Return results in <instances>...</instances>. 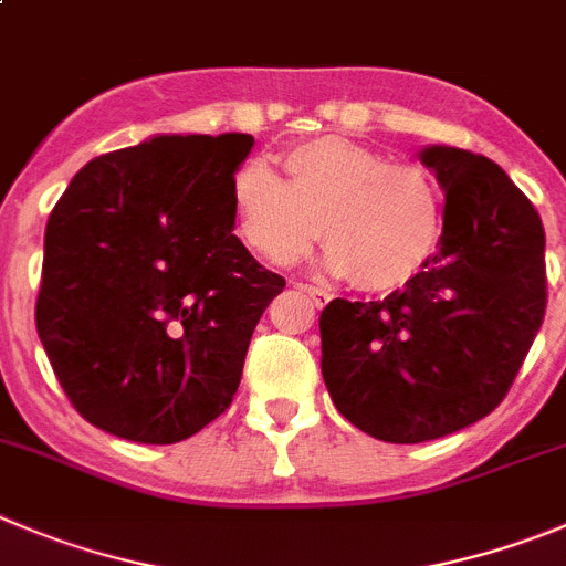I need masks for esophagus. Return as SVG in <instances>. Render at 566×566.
Segmentation results:
<instances>
[{"instance_id": "34e87169", "label": "esophagus", "mask_w": 566, "mask_h": 566, "mask_svg": "<svg viewBox=\"0 0 566 566\" xmlns=\"http://www.w3.org/2000/svg\"><path fill=\"white\" fill-rule=\"evenodd\" d=\"M297 289H300V292H303V294H308V297L314 300V303H317V305H325V303H328V300H331V294L325 292V289L311 286V283H297Z\"/></svg>"}]
</instances>
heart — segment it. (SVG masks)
I'll use <instances>...</instances> for the list:
<instances>
[{
  "label": "heart",
  "mask_w": 566,
  "mask_h": 566,
  "mask_svg": "<svg viewBox=\"0 0 566 566\" xmlns=\"http://www.w3.org/2000/svg\"><path fill=\"white\" fill-rule=\"evenodd\" d=\"M280 165L247 163L232 176V210L243 243L274 266H292L314 247L323 224L336 274L365 292L407 283L432 255L440 227L434 181L421 165L385 163L342 137L289 148Z\"/></svg>",
  "instance_id": "1"
}]
</instances>
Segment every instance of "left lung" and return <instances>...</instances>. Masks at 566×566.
<instances>
[{
    "mask_svg": "<svg viewBox=\"0 0 566 566\" xmlns=\"http://www.w3.org/2000/svg\"><path fill=\"white\" fill-rule=\"evenodd\" d=\"M446 190L440 249L385 300H331L319 317L334 407L387 443L443 438L494 412L547 311L544 227L483 154H421Z\"/></svg>",
    "mask_w": 566,
    "mask_h": 566,
    "instance_id": "1",
    "label": "left lung"
}]
</instances>
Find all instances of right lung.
Returning <instances> with one entry per match:
<instances>
[{
  "label": "right lung",
  "mask_w": 566,
  "mask_h": 566,
  "mask_svg": "<svg viewBox=\"0 0 566 566\" xmlns=\"http://www.w3.org/2000/svg\"><path fill=\"white\" fill-rule=\"evenodd\" d=\"M252 145L188 134L103 154L50 212L35 328L92 427L179 443L232 403L286 286L232 232V174Z\"/></svg>",
  "instance_id": "add662e5"
}]
</instances>
